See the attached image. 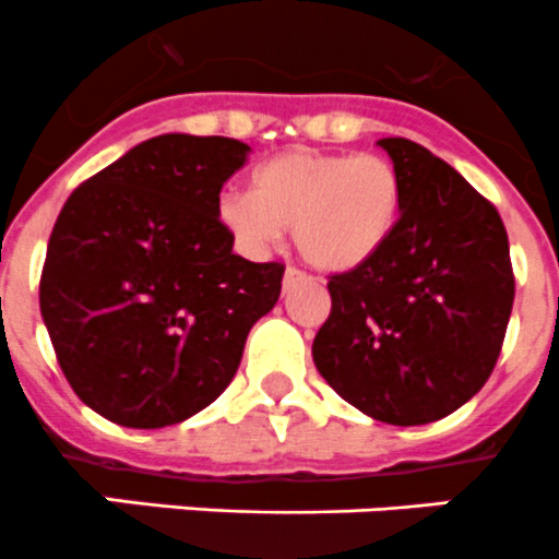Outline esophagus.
<instances>
[{
  "label": "esophagus",
  "mask_w": 559,
  "mask_h": 559,
  "mask_svg": "<svg viewBox=\"0 0 559 559\" xmlns=\"http://www.w3.org/2000/svg\"><path fill=\"white\" fill-rule=\"evenodd\" d=\"M301 280H304L301 269L287 266V269H285V282H282V285H285V290H287V287H293V285H296V282H301Z\"/></svg>",
  "instance_id": "1"
}]
</instances>
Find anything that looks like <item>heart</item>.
<instances>
[{
    "instance_id": "heart-1",
    "label": "heart",
    "mask_w": 559,
    "mask_h": 559,
    "mask_svg": "<svg viewBox=\"0 0 559 559\" xmlns=\"http://www.w3.org/2000/svg\"><path fill=\"white\" fill-rule=\"evenodd\" d=\"M252 195L230 192L219 219L241 245L261 250L293 228L298 255L320 272H350L372 261L394 236L402 179L380 154L293 148L252 174Z\"/></svg>"
}]
</instances>
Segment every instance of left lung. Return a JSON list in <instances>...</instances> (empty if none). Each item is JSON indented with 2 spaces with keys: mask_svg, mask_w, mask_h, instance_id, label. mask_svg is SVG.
<instances>
[{
  "mask_svg": "<svg viewBox=\"0 0 559 559\" xmlns=\"http://www.w3.org/2000/svg\"><path fill=\"white\" fill-rule=\"evenodd\" d=\"M378 143L400 170V223L372 261L329 274L331 312L312 358L353 407L416 427L484 389L516 285L495 203L421 143Z\"/></svg>",
  "mask_w": 559,
  "mask_h": 559,
  "instance_id": "1",
  "label": "left lung"
}]
</instances>
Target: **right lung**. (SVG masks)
I'll return each instance as SVG.
<instances>
[{"label": "right lung", "mask_w": 559, "mask_h": 559, "mask_svg": "<svg viewBox=\"0 0 559 559\" xmlns=\"http://www.w3.org/2000/svg\"><path fill=\"white\" fill-rule=\"evenodd\" d=\"M247 152L219 135L148 138L59 212L40 312L68 383L108 421L159 429L212 405L277 304L285 266L234 255L219 219Z\"/></svg>", "instance_id": "obj_1"}]
</instances>
